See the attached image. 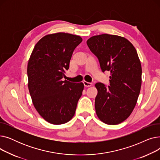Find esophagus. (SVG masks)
Masks as SVG:
<instances>
[{
  "instance_id": "esophagus-1",
  "label": "esophagus",
  "mask_w": 160,
  "mask_h": 160,
  "mask_svg": "<svg viewBox=\"0 0 160 160\" xmlns=\"http://www.w3.org/2000/svg\"><path fill=\"white\" fill-rule=\"evenodd\" d=\"M83 84H84L85 87H91L92 85H93V83H90V82H88L86 81L83 82Z\"/></svg>"
}]
</instances>
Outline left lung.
<instances>
[{
  "mask_svg": "<svg viewBox=\"0 0 160 160\" xmlns=\"http://www.w3.org/2000/svg\"><path fill=\"white\" fill-rule=\"evenodd\" d=\"M87 45L102 72L111 73L108 88L95 84L97 115L107 124H118L130 115L140 93L142 69L137 51L127 39L107 33L90 38Z\"/></svg>",
  "mask_w": 160,
  "mask_h": 160,
  "instance_id": "obj_1",
  "label": "left lung"
}]
</instances>
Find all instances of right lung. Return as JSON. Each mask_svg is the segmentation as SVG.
Returning a JSON list of instances; mask_svg holds the SVG:
<instances>
[{
  "instance_id": "obj_1",
  "label": "right lung",
  "mask_w": 160,
  "mask_h": 160,
  "mask_svg": "<svg viewBox=\"0 0 160 160\" xmlns=\"http://www.w3.org/2000/svg\"><path fill=\"white\" fill-rule=\"evenodd\" d=\"M82 39L58 32L42 38L33 49L27 67L28 89L33 106L49 123L62 124L74 115L83 83L62 79L74 50Z\"/></svg>"
}]
</instances>
